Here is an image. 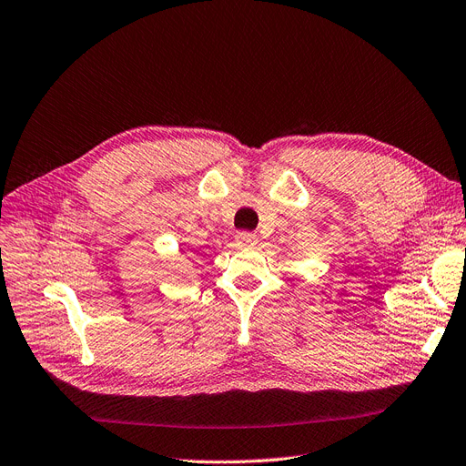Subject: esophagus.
<instances>
[{
	"mask_svg": "<svg viewBox=\"0 0 466 466\" xmlns=\"http://www.w3.org/2000/svg\"><path fill=\"white\" fill-rule=\"evenodd\" d=\"M236 244L241 248H251L257 244V234L248 232V230H241L236 234Z\"/></svg>",
	"mask_w": 466,
	"mask_h": 466,
	"instance_id": "esophagus-1",
	"label": "esophagus"
}]
</instances>
